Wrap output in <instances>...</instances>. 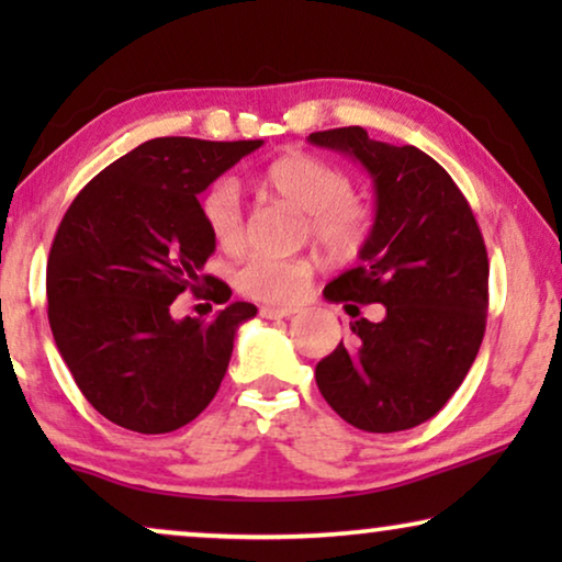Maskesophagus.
<instances>
[{
  "instance_id": "obj_1",
  "label": "esophagus",
  "mask_w": 562,
  "mask_h": 562,
  "mask_svg": "<svg viewBox=\"0 0 562 562\" xmlns=\"http://www.w3.org/2000/svg\"><path fill=\"white\" fill-rule=\"evenodd\" d=\"M296 312H299L296 306H273V304H268V306H263V310H260V314H263L266 319L291 317V314H296Z\"/></svg>"
}]
</instances>
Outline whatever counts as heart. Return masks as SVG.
<instances>
[{
    "label": "heart",
    "instance_id": "obj_1",
    "mask_svg": "<svg viewBox=\"0 0 562 562\" xmlns=\"http://www.w3.org/2000/svg\"><path fill=\"white\" fill-rule=\"evenodd\" d=\"M263 183L296 212L306 214V229L327 250L350 256L371 233L373 212L352 196V179L340 166L294 150L266 168ZM199 212L212 240L235 252L245 243L240 189L233 179H217L202 194ZM314 263L306 258L252 256L237 271V286L248 296L266 302H296L312 283Z\"/></svg>",
    "mask_w": 562,
    "mask_h": 562
}]
</instances>
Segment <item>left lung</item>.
I'll list each match as a JSON object with an SVG mask.
<instances>
[{"label": "left lung", "mask_w": 562, "mask_h": 562, "mask_svg": "<svg viewBox=\"0 0 562 562\" xmlns=\"http://www.w3.org/2000/svg\"><path fill=\"white\" fill-rule=\"evenodd\" d=\"M371 173L375 220L358 268L329 281L345 312L383 304V319L350 322L348 340L317 363L325 402L366 432H402L448 404L486 333L488 256L471 204L450 173L414 145L371 140L363 127L312 133Z\"/></svg>", "instance_id": "left-lung-1"}]
</instances>
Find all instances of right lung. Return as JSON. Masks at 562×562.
<instances>
[{"instance_id": "add662e5", "label": "right lung", "mask_w": 562, "mask_h": 562, "mask_svg": "<svg viewBox=\"0 0 562 562\" xmlns=\"http://www.w3.org/2000/svg\"><path fill=\"white\" fill-rule=\"evenodd\" d=\"M263 140L156 137L83 187L53 237L45 291L60 358L87 402L140 435L173 432L199 417L227 373L237 327L256 306L233 302L217 317H171L173 299L206 283L214 240L199 194Z\"/></svg>"}]
</instances>
